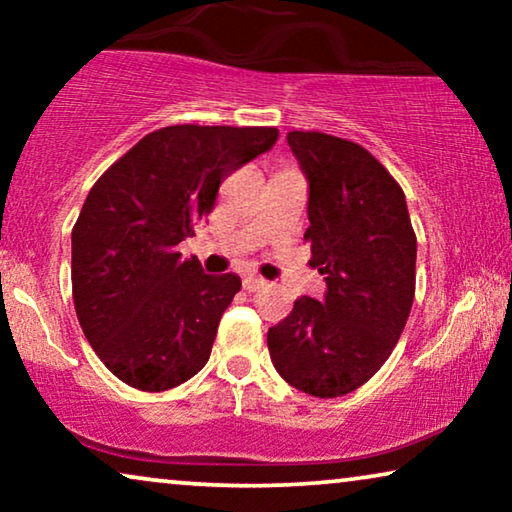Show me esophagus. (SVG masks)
Here are the masks:
<instances>
[{"label": "esophagus", "instance_id": "obj_1", "mask_svg": "<svg viewBox=\"0 0 512 512\" xmlns=\"http://www.w3.org/2000/svg\"><path fill=\"white\" fill-rule=\"evenodd\" d=\"M242 286H244V291L254 293V291L261 289V286H265V279H263V277H254V275H249V277H244V279H242Z\"/></svg>", "mask_w": 512, "mask_h": 512}]
</instances>
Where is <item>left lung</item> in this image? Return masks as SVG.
Segmentation results:
<instances>
[{"label": "left lung", "mask_w": 512, "mask_h": 512, "mask_svg": "<svg viewBox=\"0 0 512 512\" xmlns=\"http://www.w3.org/2000/svg\"><path fill=\"white\" fill-rule=\"evenodd\" d=\"M286 142L310 181L305 242L328 289L324 303L300 296L270 328V359L305 394L345 396L401 338L415 300L417 237L403 188L373 153L314 130H293Z\"/></svg>", "instance_id": "left-lung-1"}]
</instances>
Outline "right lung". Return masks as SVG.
I'll return each instance as SVG.
<instances>
[{"label": "right lung", "mask_w": 512, "mask_h": 512, "mask_svg": "<svg viewBox=\"0 0 512 512\" xmlns=\"http://www.w3.org/2000/svg\"><path fill=\"white\" fill-rule=\"evenodd\" d=\"M277 128L170 125L139 139L90 188L72 228V298L90 347L130 387L165 391L202 370L240 277L205 275L177 244L221 181Z\"/></svg>", "instance_id": "add662e5"}]
</instances>
